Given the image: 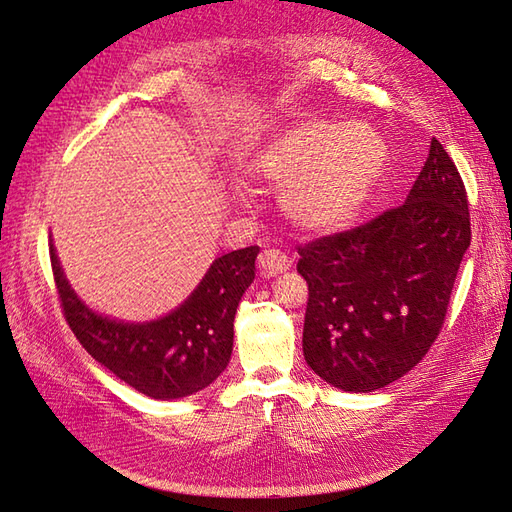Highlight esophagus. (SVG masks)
Wrapping results in <instances>:
<instances>
[{
    "mask_svg": "<svg viewBox=\"0 0 512 512\" xmlns=\"http://www.w3.org/2000/svg\"><path fill=\"white\" fill-rule=\"evenodd\" d=\"M259 262V270H262L264 277H275L279 273H284V270L290 268V259L286 253H281L279 248H266L259 253L257 257Z\"/></svg>",
    "mask_w": 512,
    "mask_h": 512,
    "instance_id": "esophagus-1",
    "label": "esophagus"
}]
</instances>
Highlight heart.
Returning a JSON list of instances; mask_svg holds the SVG:
<instances>
[{"mask_svg": "<svg viewBox=\"0 0 512 512\" xmlns=\"http://www.w3.org/2000/svg\"><path fill=\"white\" fill-rule=\"evenodd\" d=\"M387 149L367 125L301 121L255 156L253 176L284 189V211L308 233L352 224L383 173Z\"/></svg>", "mask_w": 512, "mask_h": 512, "instance_id": "b5f03b06", "label": "heart"}]
</instances>
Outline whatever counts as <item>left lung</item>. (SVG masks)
I'll return each instance as SVG.
<instances>
[{
  "mask_svg": "<svg viewBox=\"0 0 512 512\" xmlns=\"http://www.w3.org/2000/svg\"><path fill=\"white\" fill-rule=\"evenodd\" d=\"M469 198L436 138L407 200L350 231L299 244L308 281L303 356L325 383L374 391L436 343L466 248Z\"/></svg>",
  "mask_w": 512,
  "mask_h": 512,
  "instance_id": "obj_1",
  "label": "left lung"
}]
</instances>
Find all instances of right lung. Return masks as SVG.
Segmentation results:
<instances>
[{"label":"right lung","instance_id":"obj_1","mask_svg":"<svg viewBox=\"0 0 512 512\" xmlns=\"http://www.w3.org/2000/svg\"><path fill=\"white\" fill-rule=\"evenodd\" d=\"M259 246L217 257L193 295L169 317L118 323L83 306L68 286L50 244V264L63 317L76 339L129 387L156 400L182 398L211 385L233 352L237 303L255 279Z\"/></svg>","mask_w":512,"mask_h":512}]
</instances>
